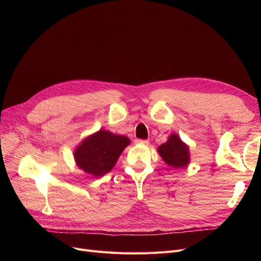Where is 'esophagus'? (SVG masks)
I'll list each match as a JSON object with an SVG mask.
<instances>
[{
    "label": "esophagus",
    "mask_w": 261,
    "mask_h": 261,
    "mask_svg": "<svg viewBox=\"0 0 261 261\" xmlns=\"http://www.w3.org/2000/svg\"><path fill=\"white\" fill-rule=\"evenodd\" d=\"M135 143L138 144V145H145V146L149 145V141L148 140H141V139H136Z\"/></svg>",
    "instance_id": "34e87169"
}]
</instances>
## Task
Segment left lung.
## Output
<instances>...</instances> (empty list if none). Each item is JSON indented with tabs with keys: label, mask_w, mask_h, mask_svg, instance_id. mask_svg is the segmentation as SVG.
Instances as JSON below:
<instances>
[{
	"label": "left lung",
	"mask_w": 261,
	"mask_h": 261,
	"mask_svg": "<svg viewBox=\"0 0 261 261\" xmlns=\"http://www.w3.org/2000/svg\"><path fill=\"white\" fill-rule=\"evenodd\" d=\"M163 161L172 168H184L189 163L188 146L184 144L176 134H172L167 143L158 148Z\"/></svg>",
	"instance_id": "1"
}]
</instances>
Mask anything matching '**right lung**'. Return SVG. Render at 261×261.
<instances>
[{
    "mask_svg": "<svg viewBox=\"0 0 261 261\" xmlns=\"http://www.w3.org/2000/svg\"><path fill=\"white\" fill-rule=\"evenodd\" d=\"M129 144L126 136L100 129L85 138L75 149L76 164L87 174L103 176L114 168L118 156Z\"/></svg>",
    "mask_w": 261,
    "mask_h": 261,
    "instance_id": "obj_1",
    "label": "right lung"
}]
</instances>
